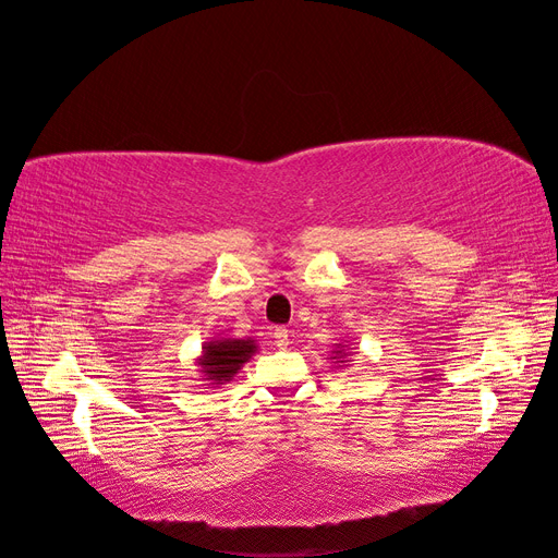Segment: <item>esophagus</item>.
I'll use <instances>...</instances> for the list:
<instances>
[{"mask_svg": "<svg viewBox=\"0 0 558 558\" xmlns=\"http://www.w3.org/2000/svg\"><path fill=\"white\" fill-rule=\"evenodd\" d=\"M274 339H276V347L278 349H288L290 347V335H288V330H284V327H276Z\"/></svg>", "mask_w": 558, "mask_h": 558, "instance_id": "1", "label": "esophagus"}]
</instances>
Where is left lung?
I'll list each match as a JSON object with an SVG mask.
<instances>
[{
    "mask_svg": "<svg viewBox=\"0 0 558 558\" xmlns=\"http://www.w3.org/2000/svg\"><path fill=\"white\" fill-rule=\"evenodd\" d=\"M332 361L339 365V367H347L351 361H349V351H347V347L344 344H337L335 349H332Z\"/></svg>",
    "mask_w": 558,
    "mask_h": 558,
    "instance_id": "left-lung-1",
    "label": "left lung"
}]
</instances>
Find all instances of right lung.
I'll use <instances>...</instances> for the list:
<instances>
[{
  "label": "right lung",
  "mask_w": 558,
  "mask_h": 558,
  "mask_svg": "<svg viewBox=\"0 0 558 558\" xmlns=\"http://www.w3.org/2000/svg\"><path fill=\"white\" fill-rule=\"evenodd\" d=\"M256 349L259 347L252 337H221L205 341L203 353L195 359V365L199 367L197 373L207 381V387H221V384H228L238 375V369L252 359Z\"/></svg>",
  "instance_id": "1"
}]
</instances>
